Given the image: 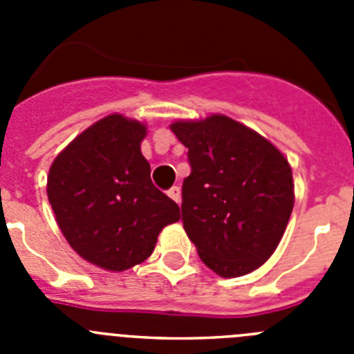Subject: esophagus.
I'll list each match as a JSON object with an SVG mask.
<instances>
[{
	"mask_svg": "<svg viewBox=\"0 0 354 354\" xmlns=\"http://www.w3.org/2000/svg\"><path fill=\"white\" fill-rule=\"evenodd\" d=\"M168 196H170L171 200H175L177 204H180V187L174 186L171 189H168Z\"/></svg>",
	"mask_w": 354,
	"mask_h": 354,
	"instance_id": "esophagus-1",
	"label": "esophagus"
}]
</instances>
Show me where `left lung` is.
<instances>
[{"label":"left lung","instance_id":"left-lung-1","mask_svg":"<svg viewBox=\"0 0 354 354\" xmlns=\"http://www.w3.org/2000/svg\"><path fill=\"white\" fill-rule=\"evenodd\" d=\"M187 149L183 225L207 268L223 278L261 268L294 207L290 165L264 136L225 115L170 126Z\"/></svg>","mask_w":354,"mask_h":354}]
</instances>
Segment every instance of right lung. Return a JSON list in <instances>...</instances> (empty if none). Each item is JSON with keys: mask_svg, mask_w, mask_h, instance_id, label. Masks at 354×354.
I'll return each instance as SVG.
<instances>
[{"mask_svg": "<svg viewBox=\"0 0 354 354\" xmlns=\"http://www.w3.org/2000/svg\"><path fill=\"white\" fill-rule=\"evenodd\" d=\"M147 127L124 115H108L84 129L56 156L48 198L58 227L84 261L126 271L147 261L167 225L179 221V205L150 180L140 143Z\"/></svg>", "mask_w": 354, "mask_h": 354, "instance_id": "right-lung-1", "label": "right lung"}]
</instances>
